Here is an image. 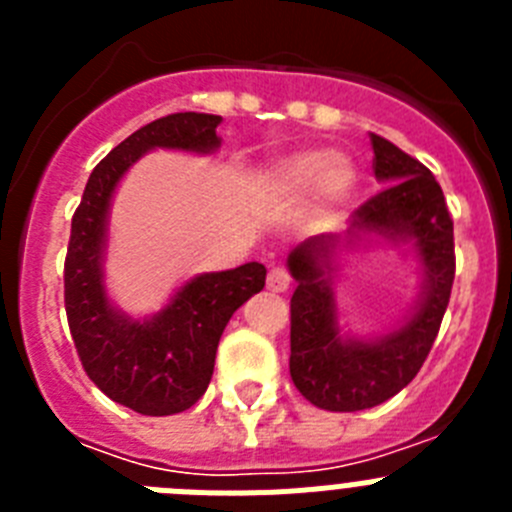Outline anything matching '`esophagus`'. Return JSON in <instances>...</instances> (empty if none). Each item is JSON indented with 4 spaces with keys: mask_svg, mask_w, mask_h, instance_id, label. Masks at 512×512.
Masks as SVG:
<instances>
[{
    "mask_svg": "<svg viewBox=\"0 0 512 512\" xmlns=\"http://www.w3.org/2000/svg\"><path fill=\"white\" fill-rule=\"evenodd\" d=\"M266 287L271 292H287L289 289V274L284 266H271L269 274H266Z\"/></svg>",
    "mask_w": 512,
    "mask_h": 512,
    "instance_id": "1",
    "label": "esophagus"
}]
</instances>
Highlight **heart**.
I'll use <instances>...</instances> for the list:
<instances>
[{"label": "heart", "instance_id": "1", "mask_svg": "<svg viewBox=\"0 0 512 512\" xmlns=\"http://www.w3.org/2000/svg\"><path fill=\"white\" fill-rule=\"evenodd\" d=\"M359 174L354 164L330 151H302L271 166L269 189L274 197L297 202L315 192L318 215L333 220L354 200Z\"/></svg>", "mask_w": 512, "mask_h": 512}]
</instances>
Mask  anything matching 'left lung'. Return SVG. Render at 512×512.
<instances>
[{"label":"left lung","mask_w":512,"mask_h":512,"mask_svg":"<svg viewBox=\"0 0 512 512\" xmlns=\"http://www.w3.org/2000/svg\"><path fill=\"white\" fill-rule=\"evenodd\" d=\"M369 138L382 192L354 212L346 233L312 235L287 256L297 282L289 302V374L305 400L330 413L374 408L413 382L436 341L454 284V223L436 176L390 140L374 133ZM382 242L416 259L419 300L382 337H356L337 320L340 259Z\"/></svg>","instance_id":"left-lung-1"}]
</instances>
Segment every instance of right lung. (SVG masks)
I'll list each match as a JSON object with an SVG mask.
<instances>
[{"label":"right lung","mask_w":512,"mask_h":512,"mask_svg":"<svg viewBox=\"0 0 512 512\" xmlns=\"http://www.w3.org/2000/svg\"><path fill=\"white\" fill-rule=\"evenodd\" d=\"M220 122V115L176 112L135 130L99 161L71 220L63 269L71 338L89 379L140 415L182 413L205 395L225 325L266 282L259 261L197 274L146 318H133L107 295L110 210L122 176L158 148L210 156L220 148Z\"/></svg>","instance_id":"1"}]
</instances>
